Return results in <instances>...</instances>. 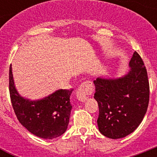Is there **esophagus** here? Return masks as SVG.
Wrapping results in <instances>:
<instances>
[{"label":"esophagus","instance_id":"1","mask_svg":"<svg viewBox=\"0 0 157 157\" xmlns=\"http://www.w3.org/2000/svg\"><path fill=\"white\" fill-rule=\"evenodd\" d=\"M94 91V85L91 81H86L82 83L76 90V96L78 101L85 102L88 98L87 96L90 95Z\"/></svg>","mask_w":157,"mask_h":157}]
</instances>
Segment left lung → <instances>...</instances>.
I'll return each mask as SVG.
<instances>
[{"mask_svg": "<svg viewBox=\"0 0 157 157\" xmlns=\"http://www.w3.org/2000/svg\"><path fill=\"white\" fill-rule=\"evenodd\" d=\"M130 71L117 78L94 80L95 100L99 107V131L112 139L134 132L146 113L149 101V83L144 62L138 52L130 59Z\"/></svg>", "mask_w": 157, "mask_h": 157, "instance_id": "left-lung-1", "label": "left lung"}]
</instances>
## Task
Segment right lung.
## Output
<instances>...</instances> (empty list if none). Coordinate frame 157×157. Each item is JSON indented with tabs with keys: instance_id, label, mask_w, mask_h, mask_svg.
Returning a JSON list of instances; mask_svg holds the SVG:
<instances>
[{
	"instance_id": "right-lung-1",
	"label": "right lung",
	"mask_w": 157,
	"mask_h": 157,
	"mask_svg": "<svg viewBox=\"0 0 157 157\" xmlns=\"http://www.w3.org/2000/svg\"><path fill=\"white\" fill-rule=\"evenodd\" d=\"M72 90H58L37 101L23 98L16 90L10 65L9 93L14 112L19 123L37 137L53 139L66 131L72 109L70 102Z\"/></svg>"
}]
</instances>
